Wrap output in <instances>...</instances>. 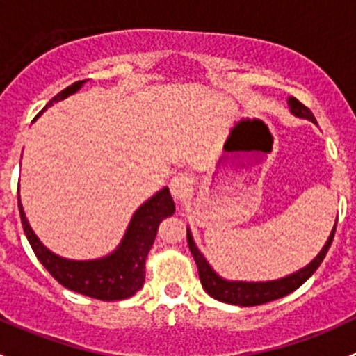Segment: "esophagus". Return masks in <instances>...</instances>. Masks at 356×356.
Returning a JSON list of instances; mask_svg holds the SVG:
<instances>
[{"label":"esophagus","mask_w":356,"mask_h":356,"mask_svg":"<svg viewBox=\"0 0 356 356\" xmlns=\"http://www.w3.org/2000/svg\"><path fill=\"white\" fill-rule=\"evenodd\" d=\"M193 191V177L189 174H177L170 179V193L177 201L188 198Z\"/></svg>","instance_id":"esophagus-1"}]
</instances>
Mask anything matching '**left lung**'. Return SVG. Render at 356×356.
<instances>
[{"mask_svg": "<svg viewBox=\"0 0 356 356\" xmlns=\"http://www.w3.org/2000/svg\"><path fill=\"white\" fill-rule=\"evenodd\" d=\"M288 105H289V111L294 115V117L307 118V120L317 124L314 113H312L307 106L301 105L296 98L289 96ZM336 224H334L325 245L322 246V250L318 251L317 257H315L310 264L305 265V267L300 268V270L293 272V274H288L286 277L274 279V281H229V279H224L222 275H218L217 272L213 270V267L208 264L204 254L201 253L198 246H196L195 238H193L189 227H188V245H189V250H191L193 258H195L196 265H198L201 286H203V289L207 291L211 298H215V300L218 301H224V303H229V305H238V307H254V305L268 303V301L279 300V298L293 293L294 289L300 288V286L303 284V282L307 281L315 270H317L318 265L322 264V260H324L325 254H327L329 248H331L334 232H336Z\"/></svg>", "mask_w": 356, "mask_h": 356, "instance_id": "left-lung-1", "label": "left lung"}]
</instances>
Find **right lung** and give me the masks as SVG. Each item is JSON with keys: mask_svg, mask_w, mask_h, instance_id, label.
Listing matches in <instances>:
<instances>
[{"mask_svg": "<svg viewBox=\"0 0 356 356\" xmlns=\"http://www.w3.org/2000/svg\"><path fill=\"white\" fill-rule=\"evenodd\" d=\"M84 84L86 81H77L68 86L62 92H58L42 111H46L48 106H53V103H58L75 95ZM19 210L24 232L35 257L60 284L84 296L96 298V300L117 301L132 296L145 284L146 257L155 243L158 225L163 218L174 215L175 203L168 188L156 191L132 213L131 222L118 246L105 257L92 258V260H70V258L53 253L32 231L20 198Z\"/></svg>", "mask_w": 356, "mask_h": 356, "instance_id": "right-lung-1", "label": "right lung"}]
</instances>
